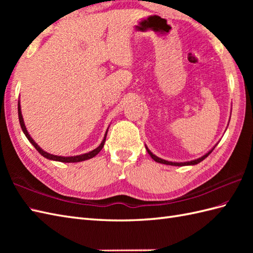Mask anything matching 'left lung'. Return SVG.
Returning a JSON list of instances; mask_svg holds the SVG:
<instances>
[{"mask_svg": "<svg viewBox=\"0 0 253 253\" xmlns=\"http://www.w3.org/2000/svg\"><path fill=\"white\" fill-rule=\"evenodd\" d=\"M215 148V147H214ZM214 148L211 150V151H209L207 154H204L203 157H201V158H199V159H197V160H193V161H190V162H184V163H176V162H169V161H166V160H163V159H160V158H158L157 155H154L151 151H150V150L146 147V149H147V151H148V153L150 154V157H151L155 162H158V163H162V164H166V165H174V166H185V165H195V164H198V163H200L201 161H203L204 159H206L207 157H209L210 154H211V152L213 151L214 150Z\"/></svg>", "mask_w": 253, "mask_h": 253, "instance_id": "8db88e82", "label": "left lung"}]
</instances>
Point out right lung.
I'll use <instances>...</instances> for the list:
<instances>
[{
	"label": "right lung",
	"mask_w": 253,
	"mask_h": 253,
	"mask_svg": "<svg viewBox=\"0 0 253 253\" xmlns=\"http://www.w3.org/2000/svg\"><path fill=\"white\" fill-rule=\"evenodd\" d=\"M18 118H19V123H20V127H21V129H23V131H24V133L26 135V137L28 138V140L30 141V143H31L32 146H34L36 149H37V151H38V152H39L41 155H43L44 158L49 159V160L58 161V162H63V163H76V162H82V161H85V160L92 159L93 157H95V155L98 154V153L101 151L102 148H103V146H104V142H105V138H106L107 130H106V132H105L104 139H103V140H102V142H101L100 146H99L98 148H96V149L92 150V151H90L89 153H84V154H82V155H76V157H58V155H53V154H50V153H47V152L43 151V150H42V149H41L39 146H38V144L35 142L34 139H32V138L30 137V135L28 133V131H27V129H26V126H25V123H24V118H23V115H21V111H20V104H19V102H18Z\"/></svg>",
	"instance_id": "add662e5"
}]
</instances>
